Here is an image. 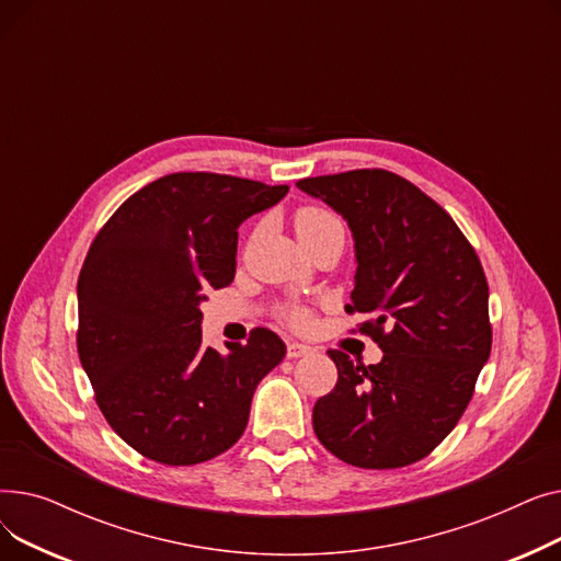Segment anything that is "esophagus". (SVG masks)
<instances>
[{
  "instance_id": "obj_1",
  "label": "esophagus",
  "mask_w": 561,
  "mask_h": 561,
  "mask_svg": "<svg viewBox=\"0 0 561 561\" xmlns=\"http://www.w3.org/2000/svg\"><path fill=\"white\" fill-rule=\"evenodd\" d=\"M311 352H313V347H311V345H305V343H298V341L288 343V347H286V355H288L290 359L307 357V355H311Z\"/></svg>"
}]
</instances>
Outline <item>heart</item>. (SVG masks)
Instances as JSON below:
<instances>
[{
    "label": "heart",
    "instance_id": "heart-1",
    "mask_svg": "<svg viewBox=\"0 0 561 561\" xmlns=\"http://www.w3.org/2000/svg\"><path fill=\"white\" fill-rule=\"evenodd\" d=\"M332 225H339L336 216L330 214L322 206H300V209L293 214V229H296L298 239L305 243L309 239H313L316 233H320L322 229H328ZM284 320L290 322L293 328H305L309 322V313L305 309L290 307L284 311Z\"/></svg>",
    "mask_w": 561,
    "mask_h": 561
}]
</instances>
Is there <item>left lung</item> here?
<instances>
[{"mask_svg": "<svg viewBox=\"0 0 561 561\" xmlns=\"http://www.w3.org/2000/svg\"><path fill=\"white\" fill-rule=\"evenodd\" d=\"M355 236L357 275L347 313L385 357L355 364L330 350L339 381L313 407L318 440L357 468H402L427 457L473 398L491 355L489 284L450 214L404 176L362 168L307 176Z\"/></svg>", "mask_w": 561, "mask_h": 561, "instance_id": "left-lung-1", "label": "left lung"}]
</instances>
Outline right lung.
Here are the masks:
<instances>
[{"mask_svg":"<svg viewBox=\"0 0 561 561\" xmlns=\"http://www.w3.org/2000/svg\"><path fill=\"white\" fill-rule=\"evenodd\" d=\"M288 186L174 172L142 186L98 231L77 282V352L113 432L142 457L193 466L245 432L259 381L286 355L254 328L229 355L202 345L211 288L233 282L239 225Z\"/></svg>","mask_w":561,"mask_h":561,"instance_id":"obj_1","label":"right lung"}]
</instances>
